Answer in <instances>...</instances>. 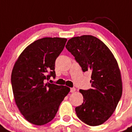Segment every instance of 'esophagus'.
Instances as JSON below:
<instances>
[{
    "label": "esophagus",
    "mask_w": 132,
    "mask_h": 132,
    "mask_svg": "<svg viewBox=\"0 0 132 132\" xmlns=\"http://www.w3.org/2000/svg\"><path fill=\"white\" fill-rule=\"evenodd\" d=\"M75 91H76V88H70V92L73 93V92H74Z\"/></svg>",
    "instance_id": "obj_1"
}]
</instances>
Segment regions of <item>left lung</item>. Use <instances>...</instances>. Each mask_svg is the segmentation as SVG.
<instances>
[{
  "label": "left lung",
  "mask_w": 132,
  "mask_h": 132,
  "mask_svg": "<svg viewBox=\"0 0 132 132\" xmlns=\"http://www.w3.org/2000/svg\"><path fill=\"white\" fill-rule=\"evenodd\" d=\"M66 48L83 72H92V88L80 90L84 102L75 108L77 116L91 126L102 124L114 113L122 94L121 73L116 60L102 41L91 35L72 38Z\"/></svg>",
  "instance_id": "1"
}]
</instances>
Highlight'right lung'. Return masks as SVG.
Returning <instances> with one entry per match:
<instances>
[{"instance_id": "right-lung-1", "label": "right lung", "mask_w": 132, "mask_h": 132, "mask_svg": "<svg viewBox=\"0 0 132 132\" xmlns=\"http://www.w3.org/2000/svg\"><path fill=\"white\" fill-rule=\"evenodd\" d=\"M66 41L64 38L38 39L26 47L14 65L11 84L14 100L20 113L32 124L42 126L53 120L69 93L66 86L45 83L56 76L55 61Z\"/></svg>"}]
</instances>
